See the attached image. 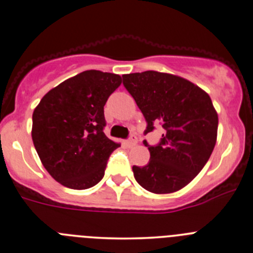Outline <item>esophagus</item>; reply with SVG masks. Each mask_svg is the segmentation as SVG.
<instances>
[{"label": "esophagus", "mask_w": 253, "mask_h": 253, "mask_svg": "<svg viewBox=\"0 0 253 253\" xmlns=\"http://www.w3.org/2000/svg\"><path fill=\"white\" fill-rule=\"evenodd\" d=\"M136 142H137V140H136V136L131 135L126 141H124V144H126V147H132V146H135Z\"/></svg>", "instance_id": "obj_1"}]
</instances>
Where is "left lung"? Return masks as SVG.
<instances>
[{
	"label": "left lung",
	"instance_id": "1",
	"mask_svg": "<svg viewBox=\"0 0 253 253\" xmlns=\"http://www.w3.org/2000/svg\"><path fill=\"white\" fill-rule=\"evenodd\" d=\"M147 122L144 135L163 127L148 147L149 163L132 166L136 181L153 194H171L188 185L211 158L216 143L217 113L211 96L185 79L147 70L122 76Z\"/></svg>",
	"mask_w": 253,
	"mask_h": 253
}]
</instances>
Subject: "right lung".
<instances>
[{
    "instance_id": "obj_1",
    "label": "right lung",
    "mask_w": 253,
    "mask_h": 253,
    "mask_svg": "<svg viewBox=\"0 0 253 253\" xmlns=\"http://www.w3.org/2000/svg\"><path fill=\"white\" fill-rule=\"evenodd\" d=\"M117 74L86 70L46 93L32 116V140L42 166L69 189L96 185L121 144L104 134V106L121 86Z\"/></svg>"
}]
</instances>
